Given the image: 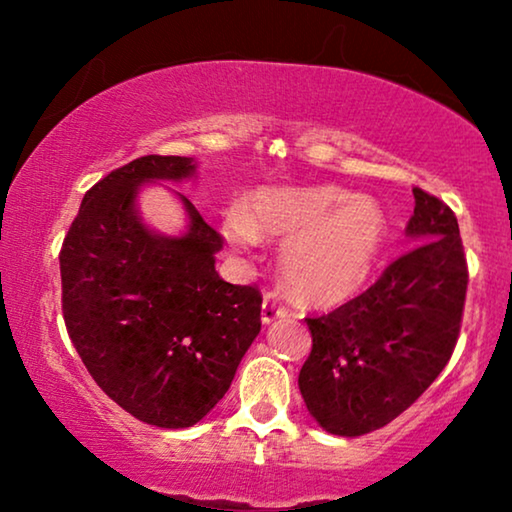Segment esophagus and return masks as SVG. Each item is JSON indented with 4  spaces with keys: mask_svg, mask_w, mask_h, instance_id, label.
<instances>
[{
    "mask_svg": "<svg viewBox=\"0 0 512 512\" xmlns=\"http://www.w3.org/2000/svg\"><path fill=\"white\" fill-rule=\"evenodd\" d=\"M286 317V307L279 303L275 296H265L263 310H261V321L263 324H272V321Z\"/></svg>",
    "mask_w": 512,
    "mask_h": 512,
    "instance_id": "1",
    "label": "esophagus"
}]
</instances>
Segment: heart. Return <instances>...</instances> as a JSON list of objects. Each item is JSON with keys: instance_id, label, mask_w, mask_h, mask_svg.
<instances>
[{"instance_id": "b5f03b06", "label": "heart", "mask_w": 512, "mask_h": 512, "mask_svg": "<svg viewBox=\"0 0 512 512\" xmlns=\"http://www.w3.org/2000/svg\"><path fill=\"white\" fill-rule=\"evenodd\" d=\"M235 247L286 237L284 277L300 298L338 303L361 289L387 237V216L368 195L338 186L261 188L223 223Z\"/></svg>"}]
</instances>
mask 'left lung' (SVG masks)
I'll return each mask as SVG.
<instances>
[{"label":"left lung","instance_id":"obj_1","mask_svg":"<svg viewBox=\"0 0 512 512\" xmlns=\"http://www.w3.org/2000/svg\"><path fill=\"white\" fill-rule=\"evenodd\" d=\"M405 235L415 247L338 310L307 317L312 352L300 394L321 429L363 436L408 410L447 366L464 314L468 268L457 216L412 188Z\"/></svg>","mask_w":512,"mask_h":512}]
</instances>
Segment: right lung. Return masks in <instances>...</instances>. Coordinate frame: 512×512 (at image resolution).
I'll list each match as a JSON object with an SVG mask.
<instances>
[{
    "label": "right lung",
    "mask_w": 512,
    "mask_h": 512,
    "mask_svg": "<svg viewBox=\"0 0 512 512\" xmlns=\"http://www.w3.org/2000/svg\"><path fill=\"white\" fill-rule=\"evenodd\" d=\"M193 174L184 156H142L109 172L60 249L62 317L83 366L111 401L160 429L198 424L261 331V291L223 282L214 268L223 237L184 195V235L139 219V186Z\"/></svg>",
    "instance_id": "add662e5"
}]
</instances>
